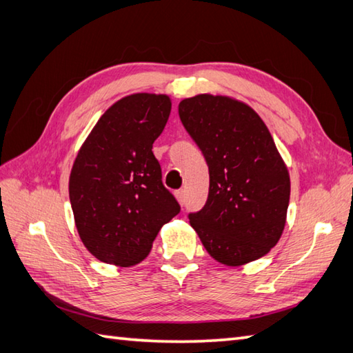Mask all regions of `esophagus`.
Returning <instances> with one entry per match:
<instances>
[{"mask_svg":"<svg viewBox=\"0 0 353 353\" xmlns=\"http://www.w3.org/2000/svg\"><path fill=\"white\" fill-rule=\"evenodd\" d=\"M176 197L179 200V203H181L182 206L186 203V196H185V190H179L176 191Z\"/></svg>","mask_w":353,"mask_h":353,"instance_id":"esophagus-1","label":"esophagus"}]
</instances>
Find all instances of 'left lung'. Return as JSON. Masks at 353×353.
Instances as JSON below:
<instances>
[{"mask_svg": "<svg viewBox=\"0 0 353 353\" xmlns=\"http://www.w3.org/2000/svg\"><path fill=\"white\" fill-rule=\"evenodd\" d=\"M186 132L209 168L205 206L188 219L221 264L259 259L282 235L290 176L259 115L229 97L201 94L179 104Z\"/></svg>", "mask_w": 353, "mask_h": 353, "instance_id": "obj_1", "label": "left lung"}]
</instances>
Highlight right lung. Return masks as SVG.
Instances as JSON below:
<instances>
[{
	"label": "right lung",
	"mask_w": 353,
	"mask_h": 353,
	"mask_svg": "<svg viewBox=\"0 0 353 353\" xmlns=\"http://www.w3.org/2000/svg\"><path fill=\"white\" fill-rule=\"evenodd\" d=\"M167 95L133 94L110 106L72 165L70 200L86 249L106 264L133 265L181 212L152 148L168 121Z\"/></svg>",
	"instance_id": "add662e5"
}]
</instances>
